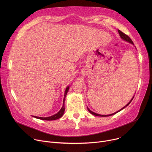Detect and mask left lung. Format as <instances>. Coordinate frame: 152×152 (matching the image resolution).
I'll return each mask as SVG.
<instances>
[{
	"instance_id": "left-lung-1",
	"label": "left lung",
	"mask_w": 152,
	"mask_h": 152,
	"mask_svg": "<svg viewBox=\"0 0 152 152\" xmlns=\"http://www.w3.org/2000/svg\"><path fill=\"white\" fill-rule=\"evenodd\" d=\"M118 33H119V34H120V37L123 39H124V41H127V42H130V43H131V44H132V45H134V42H133V41H132V39L130 38V37L128 36V35H127L126 34H125L124 33H123V32H121V31H120V30H118ZM134 96L133 97V98L131 99V100L125 106H124L123 108H121V109L120 110H119V111H118L117 112H115V113H113V114H110V115H100V114H96V113H94V112H93V111H91L89 108L87 107V109H88V111L91 114H93V115H96V116H99V117H108V116H111V115H114V114H117V113H118L119 111H121L122 110H123L124 107H126L127 106H128L130 103H131V102H132V100H133V99H134Z\"/></svg>"
}]
</instances>
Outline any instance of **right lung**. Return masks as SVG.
Segmentation results:
<instances>
[{"instance_id":"add662e5","label":"right lung","mask_w":152,"mask_h":152,"mask_svg":"<svg viewBox=\"0 0 152 152\" xmlns=\"http://www.w3.org/2000/svg\"><path fill=\"white\" fill-rule=\"evenodd\" d=\"M69 90V86H67V87L66 89V91H65V93H64V100H63L62 107H61V109L60 110V111L57 114H55L52 116L49 117H35V116H33V117H35V118H38V119L43 120H50H50H56V119H58V118H61L63 115L64 111H65L64 102H65V99H66V95L67 94V92H68Z\"/></svg>"}]
</instances>
